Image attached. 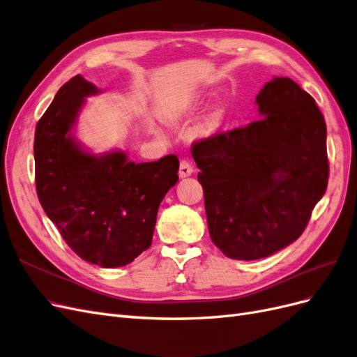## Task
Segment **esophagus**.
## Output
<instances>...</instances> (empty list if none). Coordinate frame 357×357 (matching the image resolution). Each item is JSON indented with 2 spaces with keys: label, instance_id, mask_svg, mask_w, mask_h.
Returning a JSON list of instances; mask_svg holds the SVG:
<instances>
[{
  "label": "esophagus",
  "instance_id": "obj_1",
  "mask_svg": "<svg viewBox=\"0 0 357 357\" xmlns=\"http://www.w3.org/2000/svg\"><path fill=\"white\" fill-rule=\"evenodd\" d=\"M193 172V167L189 160H181L180 162V169H178V176L183 178V177H189Z\"/></svg>",
  "mask_w": 357,
  "mask_h": 357
}]
</instances>
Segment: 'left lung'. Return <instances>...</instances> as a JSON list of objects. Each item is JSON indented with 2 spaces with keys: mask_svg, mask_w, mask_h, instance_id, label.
Here are the masks:
<instances>
[{
  "mask_svg": "<svg viewBox=\"0 0 357 357\" xmlns=\"http://www.w3.org/2000/svg\"><path fill=\"white\" fill-rule=\"evenodd\" d=\"M256 104L261 119L192 146L211 240L238 261L296 241L329 178L326 123L314 98L275 77Z\"/></svg>",
  "mask_w": 357,
  "mask_h": 357,
  "instance_id": "obj_1",
  "label": "left lung"
}]
</instances>
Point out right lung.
Here are the masks:
<instances>
[{"label":"right lung","instance_id":"add662e5","mask_svg":"<svg viewBox=\"0 0 357 357\" xmlns=\"http://www.w3.org/2000/svg\"><path fill=\"white\" fill-rule=\"evenodd\" d=\"M98 89L75 75L58 91L36 128V189L43 210L83 261L131 264L150 247L159 204L178 180V158L134 164L112 152L93 156L68 135L84 96Z\"/></svg>","mask_w":357,"mask_h":357}]
</instances>
